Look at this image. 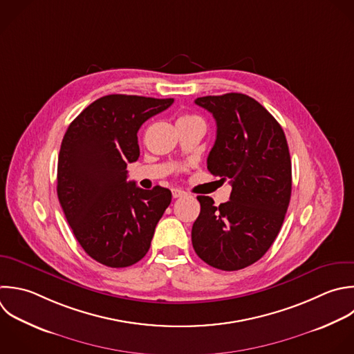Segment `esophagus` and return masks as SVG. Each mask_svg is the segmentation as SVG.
Wrapping results in <instances>:
<instances>
[{"instance_id": "1", "label": "esophagus", "mask_w": 354, "mask_h": 354, "mask_svg": "<svg viewBox=\"0 0 354 354\" xmlns=\"http://www.w3.org/2000/svg\"><path fill=\"white\" fill-rule=\"evenodd\" d=\"M171 194H173V198H174V199H176V198H181V196L185 195V192L181 191V189H173Z\"/></svg>"}]
</instances>
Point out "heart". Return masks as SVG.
<instances>
[{"label":"heart","mask_w":354,"mask_h":354,"mask_svg":"<svg viewBox=\"0 0 354 354\" xmlns=\"http://www.w3.org/2000/svg\"><path fill=\"white\" fill-rule=\"evenodd\" d=\"M185 120H201V119H199V118H196V116L185 115V116H181V118H178V120H177V122H185Z\"/></svg>","instance_id":"heart-1"}]
</instances>
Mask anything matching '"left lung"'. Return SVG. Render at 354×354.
<instances>
[{
    "label": "left lung",
    "instance_id": "obj_1",
    "mask_svg": "<svg viewBox=\"0 0 354 354\" xmlns=\"http://www.w3.org/2000/svg\"><path fill=\"white\" fill-rule=\"evenodd\" d=\"M195 104L217 124L207 170L228 178L232 191L220 206L210 196H198L192 245L209 266L241 270L263 257L283 223L292 191L288 142L271 113L245 94L201 97Z\"/></svg>",
    "mask_w": 354,
    "mask_h": 354
}]
</instances>
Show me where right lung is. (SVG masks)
I'll list each match as a JSON object with an SVG mask.
<instances>
[{"mask_svg":"<svg viewBox=\"0 0 354 354\" xmlns=\"http://www.w3.org/2000/svg\"><path fill=\"white\" fill-rule=\"evenodd\" d=\"M173 98L112 94L88 105L68 127L58 158V199L88 256L129 267L149 250L155 227L171 202L163 187L127 181V163L140 156L137 133Z\"/></svg>","mask_w":354,"mask_h":354,"instance_id":"1","label":"right lung"}]
</instances>
